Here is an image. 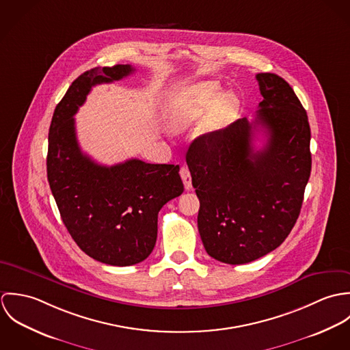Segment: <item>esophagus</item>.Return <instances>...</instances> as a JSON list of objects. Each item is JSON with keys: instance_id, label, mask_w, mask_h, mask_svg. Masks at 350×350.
I'll list each match as a JSON object with an SVG mask.
<instances>
[{"instance_id": "esophagus-1", "label": "esophagus", "mask_w": 350, "mask_h": 350, "mask_svg": "<svg viewBox=\"0 0 350 350\" xmlns=\"http://www.w3.org/2000/svg\"><path fill=\"white\" fill-rule=\"evenodd\" d=\"M180 176H182V180L185 183L186 190H190L193 187V185H191V174H190V170L186 165H183L180 168Z\"/></svg>"}]
</instances>
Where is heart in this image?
<instances>
[{"label": "heart", "mask_w": 350, "mask_h": 350, "mask_svg": "<svg viewBox=\"0 0 350 350\" xmlns=\"http://www.w3.org/2000/svg\"><path fill=\"white\" fill-rule=\"evenodd\" d=\"M237 107L239 100L233 94L218 96L217 85L203 82L170 100L164 118L170 129L183 131L202 121L211 110L213 125L224 126L236 114Z\"/></svg>", "instance_id": "1"}]
</instances>
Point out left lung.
<instances>
[{
    "label": "left lung",
    "mask_w": 350,
    "mask_h": 350,
    "mask_svg": "<svg viewBox=\"0 0 350 350\" xmlns=\"http://www.w3.org/2000/svg\"><path fill=\"white\" fill-rule=\"evenodd\" d=\"M256 79L262 100L254 121L244 117L196 139L186 154L203 247L226 264L257 260L287 239L311 172L310 125L297 94L276 74ZM260 126L269 139L254 151L251 140Z\"/></svg>",
    "instance_id": "left-lung-1"
}]
</instances>
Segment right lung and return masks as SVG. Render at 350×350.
<instances>
[{"mask_svg": "<svg viewBox=\"0 0 350 350\" xmlns=\"http://www.w3.org/2000/svg\"><path fill=\"white\" fill-rule=\"evenodd\" d=\"M133 71L116 64L79 75L55 107L49 133L47 176L64 226L88 256L116 267L150 256L160 208L185 190L179 165L131 159L107 167L79 148L74 116L92 88Z\"/></svg>", "mask_w": 350, "mask_h": 350, "instance_id": "obj_1", "label": "right lung"}]
</instances>
